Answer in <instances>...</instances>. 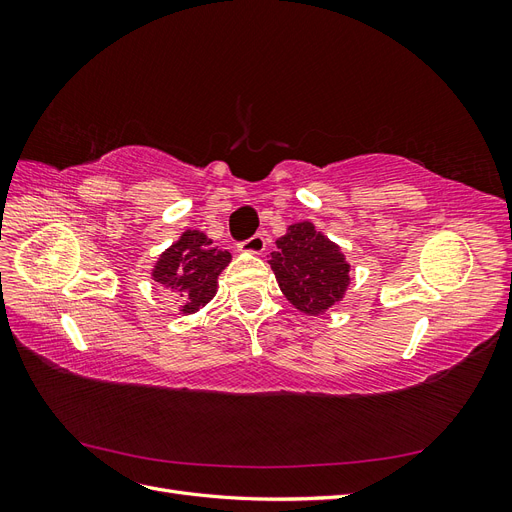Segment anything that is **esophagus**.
Instances as JSON below:
<instances>
[{"mask_svg": "<svg viewBox=\"0 0 512 512\" xmlns=\"http://www.w3.org/2000/svg\"><path fill=\"white\" fill-rule=\"evenodd\" d=\"M265 247H267V241H265V237H262V235H254V237L239 243V250L241 252H250V254L265 252Z\"/></svg>", "mask_w": 512, "mask_h": 512, "instance_id": "obj_1", "label": "esophagus"}]
</instances>
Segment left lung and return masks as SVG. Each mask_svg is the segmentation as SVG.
Here are the masks:
<instances>
[{"label":"left lung","mask_w":512,"mask_h":512,"mask_svg":"<svg viewBox=\"0 0 512 512\" xmlns=\"http://www.w3.org/2000/svg\"><path fill=\"white\" fill-rule=\"evenodd\" d=\"M269 265L286 299L307 316H320L342 301L350 284V265L339 247L314 228L312 222L288 226L275 241Z\"/></svg>","instance_id":"obj_1"}]
</instances>
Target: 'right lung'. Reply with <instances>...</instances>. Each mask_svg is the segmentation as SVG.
I'll return each mask as SVG.
<instances>
[{
    "label": "right lung",
    "mask_w": 512,
    "mask_h": 512,
    "mask_svg": "<svg viewBox=\"0 0 512 512\" xmlns=\"http://www.w3.org/2000/svg\"><path fill=\"white\" fill-rule=\"evenodd\" d=\"M228 262L230 252L213 247L205 232L185 230L181 239L160 256L151 275L158 284L179 294L183 314H194L213 299L218 275Z\"/></svg>",
    "instance_id": "1"
}]
</instances>
